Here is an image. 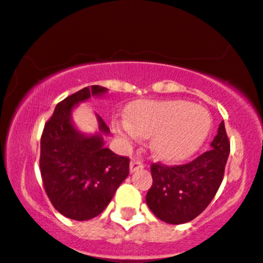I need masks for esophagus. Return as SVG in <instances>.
<instances>
[{
  "label": "esophagus",
  "instance_id": "1",
  "mask_svg": "<svg viewBox=\"0 0 263 263\" xmlns=\"http://www.w3.org/2000/svg\"><path fill=\"white\" fill-rule=\"evenodd\" d=\"M145 166V164L142 162L140 161H136V159H133V161L130 162V166H129V169H130V173H135L138 172V170L142 169Z\"/></svg>",
  "mask_w": 263,
  "mask_h": 263
}]
</instances>
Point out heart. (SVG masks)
<instances>
[{
    "mask_svg": "<svg viewBox=\"0 0 263 263\" xmlns=\"http://www.w3.org/2000/svg\"><path fill=\"white\" fill-rule=\"evenodd\" d=\"M210 114L190 101H140L129 108L128 119H116V135L125 142L151 136V151L165 162L192 156L209 135Z\"/></svg>",
    "mask_w": 263,
    "mask_h": 263,
    "instance_id": "1",
    "label": "heart"
}]
</instances>
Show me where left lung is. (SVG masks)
Here are the masks:
<instances>
[{
    "label": "left lung",
    "instance_id": "obj_1",
    "mask_svg": "<svg viewBox=\"0 0 263 263\" xmlns=\"http://www.w3.org/2000/svg\"><path fill=\"white\" fill-rule=\"evenodd\" d=\"M230 156L223 121L210 144V149L183 165L151 166L153 183L146 194L149 210L170 224H181L196 219L209 205L222 182Z\"/></svg>",
    "mask_w": 263,
    "mask_h": 263
}]
</instances>
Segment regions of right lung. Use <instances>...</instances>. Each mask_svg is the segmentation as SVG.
Segmentation results:
<instances>
[{
	"label": "right lung",
	"mask_w": 263,
	"mask_h": 263,
	"mask_svg": "<svg viewBox=\"0 0 263 263\" xmlns=\"http://www.w3.org/2000/svg\"><path fill=\"white\" fill-rule=\"evenodd\" d=\"M106 93L107 88L91 86L64 99L41 138L40 168L47 196L60 214L76 221L101 214L129 175V158L104 146L110 129L100 116L95 114L99 129L94 134L78 130L72 121L81 102Z\"/></svg>",
	"instance_id": "right-lung-1"
}]
</instances>
